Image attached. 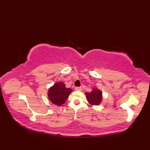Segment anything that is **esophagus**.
Here are the masks:
<instances>
[{
  "label": "esophagus",
  "instance_id": "obj_1",
  "mask_svg": "<svg viewBox=\"0 0 150 150\" xmlns=\"http://www.w3.org/2000/svg\"><path fill=\"white\" fill-rule=\"evenodd\" d=\"M75 90L77 91H81L82 90V88L81 87H75Z\"/></svg>",
  "mask_w": 150,
  "mask_h": 150
}]
</instances>
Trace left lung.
Here are the masks:
<instances>
[{
	"instance_id": "obj_1",
	"label": "left lung",
	"mask_w": 150,
	"mask_h": 150,
	"mask_svg": "<svg viewBox=\"0 0 150 150\" xmlns=\"http://www.w3.org/2000/svg\"><path fill=\"white\" fill-rule=\"evenodd\" d=\"M102 92L100 90L95 88L91 92L86 93L87 100L89 103L91 105H98L100 104L102 101Z\"/></svg>"
}]
</instances>
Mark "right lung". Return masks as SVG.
<instances>
[{
	"label": "right lung",
	"mask_w": 150,
	"mask_h": 150,
	"mask_svg": "<svg viewBox=\"0 0 150 150\" xmlns=\"http://www.w3.org/2000/svg\"><path fill=\"white\" fill-rule=\"evenodd\" d=\"M72 90L66 88L62 82H57L49 89L48 97L51 102L57 106H61L68 99Z\"/></svg>",
	"instance_id": "right-lung-1"
}]
</instances>
